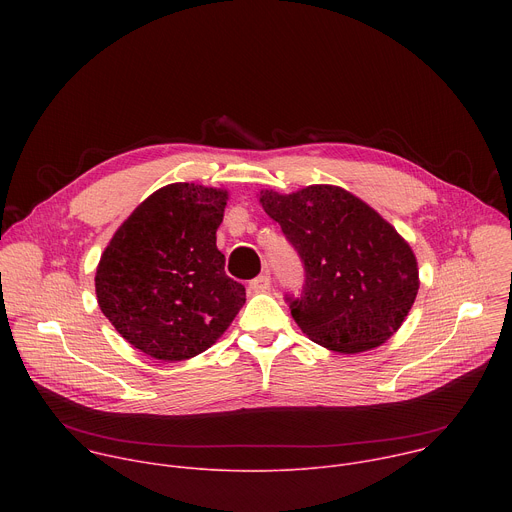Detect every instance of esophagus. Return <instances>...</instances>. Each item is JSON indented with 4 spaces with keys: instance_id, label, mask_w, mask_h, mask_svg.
<instances>
[{
    "instance_id": "34e87169",
    "label": "esophagus",
    "mask_w": 512,
    "mask_h": 512,
    "mask_svg": "<svg viewBox=\"0 0 512 512\" xmlns=\"http://www.w3.org/2000/svg\"><path fill=\"white\" fill-rule=\"evenodd\" d=\"M269 287H271V277L267 273H261L249 281V289L253 291V294H261V291H267Z\"/></svg>"
}]
</instances>
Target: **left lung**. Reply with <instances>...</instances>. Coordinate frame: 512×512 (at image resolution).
<instances>
[{"label":"left lung","instance_id":"left-lung-1","mask_svg":"<svg viewBox=\"0 0 512 512\" xmlns=\"http://www.w3.org/2000/svg\"><path fill=\"white\" fill-rule=\"evenodd\" d=\"M261 204L304 265L302 294L285 302L310 340L352 354L399 330L419 289L417 261L369 204L326 184L265 190Z\"/></svg>","mask_w":512,"mask_h":512}]
</instances>
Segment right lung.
<instances>
[{
  "instance_id": "obj_1",
  "label": "right lung",
  "mask_w": 512,
  "mask_h": 512,
  "mask_svg": "<svg viewBox=\"0 0 512 512\" xmlns=\"http://www.w3.org/2000/svg\"><path fill=\"white\" fill-rule=\"evenodd\" d=\"M227 192L170 184L143 200L113 235L97 275V300L115 330L158 360L192 358L221 336L245 304V285L216 249Z\"/></svg>"
}]
</instances>
